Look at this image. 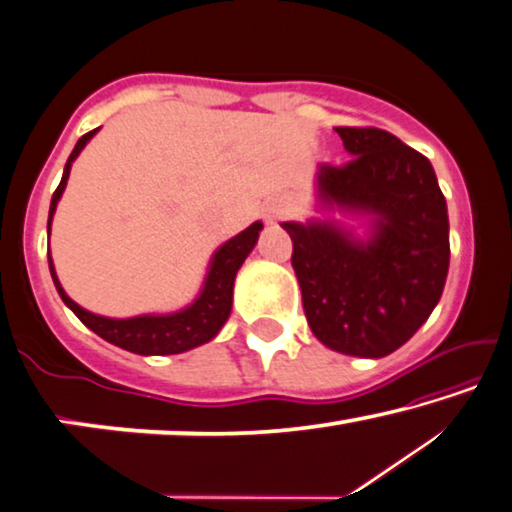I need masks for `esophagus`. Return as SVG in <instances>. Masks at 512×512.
Wrapping results in <instances>:
<instances>
[{
  "instance_id": "obj_1",
  "label": "esophagus",
  "mask_w": 512,
  "mask_h": 512,
  "mask_svg": "<svg viewBox=\"0 0 512 512\" xmlns=\"http://www.w3.org/2000/svg\"><path fill=\"white\" fill-rule=\"evenodd\" d=\"M271 216H273V218H280V216H282V209H280V207H278V209H271Z\"/></svg>"
}]
</instances>
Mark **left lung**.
I'll use <instances>...</instances> for the list:
<instances>
[{
    "instance_id": "obj_1",
    "label": "left lung",
    "mask_w": 512,
    "mask_h": 512,
    "mask_svg": "<svg viewBox=\"0 0 512 512\" xmlns=\"http://www.w3.org/2000/svg\"><path fill=\"white\" fill-rule=\"evenodd\" d=\"M347 165L317 167V209L365 216L280 223L315 338L333 352L381 358L402 347L444 292L448 209L432 163L381 128L338 126Z\"/></svg>"
}]
</instances>
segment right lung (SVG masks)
Wrapping results in <instances>:
<instances>
[{"label":"right lung","instance_id":"add662e5","mask_svg":"<svg viewBox=\"0 0 512 512\" xmlns=\"http://www.w3.org/2000/svg\"><path fill=\"white\" fill-rule=\"evenodd\" d=\"M96 133L98 128L89 131L87 135H82L78 144H75V149L71 151V156L66 160L64 174H61V181L50 202L48 236L52 227V216H55L57 204L61 200V195H64L68 174H71L73 160L80 156V151L87 147V142ZM262 227L264 225L259 223V220H255L253 225L246 227V230L232 236L230 241H225L223 246L213 253L207 278H204V285L200 289V294L195 296V301L177 312H167V315H137V317H126V319H114V317H103V315H96V312L85 310L64 292V287H61V282L57 278L55 264H52V257L48 253L50 276H52V282H55L61 301L75 312V317H78L87 329H91L96 335H101L103 340H108L112 345L140 356L181 354L216 338L227 319H230L236 271L241 269V264L246 262V257L250 255V250L255 248Z\"/></svg>","mask_w":512,"mask_h":512}]
</instances>
